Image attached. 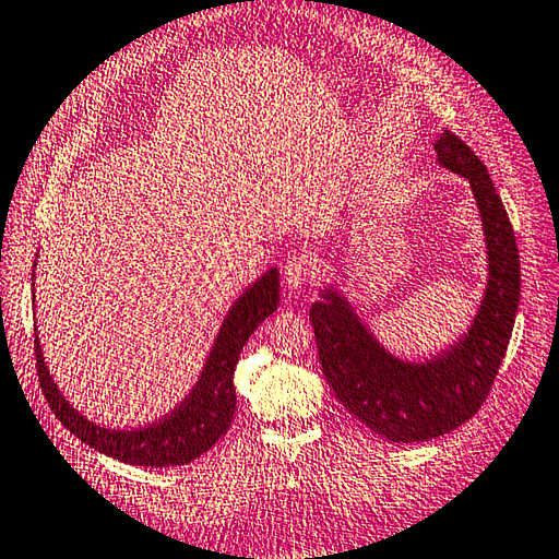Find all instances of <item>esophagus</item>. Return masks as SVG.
<instances>
[{
	"instance_id": "34e87169",
	"label": "esophagus",
	"mask_w": 559,
	"mask_h": 559,
	"mask_svg": "<svg viewBox=\"0 0 559 559\" xmlns=\"http://www.w3.org/2000/svg\"><path fill=\"white\" fill-rule=\"evenodd\" d=\"M314 278H317L314 254H310V251H298V254L288 257L286 266H283V281H286L290 288L312 286Z\"/></svg>"
}]
</instances>
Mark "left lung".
I'll return each mask as SVG.
<instances>
[{"label":"left lung","mask_w":559,"mask_h":559,"mask_svg":"<svg viewBox=\"0 0 559 559\" xmlns=\"http://www.w3.org/2000/svg\"><path fill=\"white\" fill-rule=\"evenodd\" d=\"M433 150L441 167L467 179L483 217L489 273L469 330L439 356L412 364L392 356L334 286L322 288L310 308L322 373L336 400L395 443L429 441L475 417L507 354L521 298L516 237L487 167L451 130Z\"/></svg>","instance_id":"obj_1"}]
</instances>
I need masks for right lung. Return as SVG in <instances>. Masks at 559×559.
<instances>
[{
    "label": "right lung",
    "mask_w": 559,
    "mask_h": 559,
    "mask_svg": "<svg viewBox=\"0 0 559 559\" xmlns=\"http://www.w3.org/2000/svg\"><path fill=\"white\" fill-rule=\"evenodd\" d=\"M278 269H269L229 308L221 332L213 342L211 356H207L189 395L157 421L138 426V429H106V426L86 419L82 412H76L64 400L58 382L52 380L36 336V368L43 395H46L50 409L62 426H68L76 439L96 448L98 453L111 455L120 463L145 467H174L191 463L205 451H211L215 441L233 424L237 407L233 376L239 352H242V346L254 334L257 326L278 308Z\"/></svg>",
    "instance_id": "obj_1"
}]
</instances>
